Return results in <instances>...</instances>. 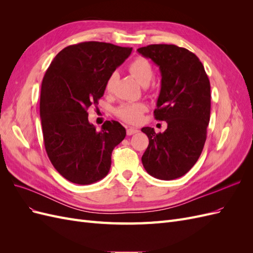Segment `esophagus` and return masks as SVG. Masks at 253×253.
I'll use <instances>...</instances> for the list:
<instances>
[{
	"label": "esophagus",
	"instance_id": "1",
	"mask_svg": "<svg viewBox=\"0 0 253 253\" xmlns=\"http://www.w3.org/2000/svg\"><path fill=\"white\" fill-rule=\"evenodd\" d=\"M137 132H138V129H137L136 127H127V129H126V134L128 136H131V135H133V134H135Z\"/></svg>",
	"mask_w": 253,
	"mask_h": 253
}]
</instances>
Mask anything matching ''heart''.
Here are the masks:
<instances>
[{"instance_id":"1","label":"heart","mask_w":253,"mask_h":253,"mask_svg":"<svg viewBox=\"0 0 253 253\" xmlns=\"http://www.w3.org/2000/svg\"><path fill=\"white\" fill-rule=\"evenodd\" d=\"M128 71L133 77L138 81L141 85H148L150 81L154 77V70L148 59L144 57H136L128 64ZM116 82V74H111L106 80L105 88L108 91H112ZM147 111V106L143 103H122L116 109V115L128 124H137L142 118L143 113Z\"/></svg>"}]
</instances>
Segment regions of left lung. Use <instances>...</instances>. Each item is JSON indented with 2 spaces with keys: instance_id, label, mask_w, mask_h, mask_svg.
<instances>
[{
  "instance_id": "1",
  "label": "left lung",
  "mask_w": 253,
  "mask_h": 253,
  "mask_svg": "<svg viewBox=\"0 0 253 253\" xmlns=\"http://www.w3.org/2000/svg\"><path fill=\"white\" fill-rule=\"evenodd\" d=\"M137 51L159 66L162 88L154 117L168 125L164 133L141 128L149 138L142 165L158 179L181 177L196 164L206 142L211 110L209 78L197 56L183 47L151 44Z\"/></svg>"
}]
</instances>
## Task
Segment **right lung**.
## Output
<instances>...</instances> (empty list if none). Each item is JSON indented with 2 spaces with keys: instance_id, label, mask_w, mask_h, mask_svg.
<instances>
[{
  "instance_id": "1",
  "label": "right lung",
  "mask_w": 253,
  "mask_h": 253,
  "mask_svg": "<svg viewBox=\"0 0 253 253\" xmlns=\"http://www.w3.org/2000/svg\"><path fill=\"white\" fill-rule=\"evenodd\" d=\"M131 51L132 47L96 41L70 45L53 58L44 75L40 97L44 147L67 180L90 185L110 171L112 152L125 139L126 128L106 120L97 131L88 122L87 110L97 108L106 80Z\"/></svg>"
}]
</instances>
